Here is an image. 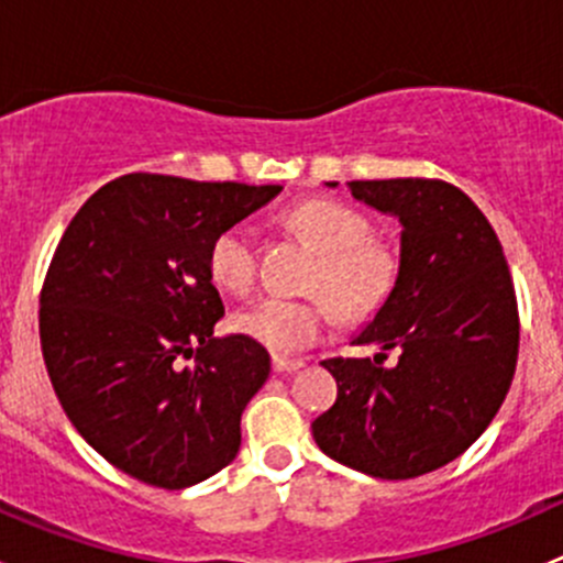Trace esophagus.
I'll return each instance as SVG.
<instances>
[{
	"label": "esophagus",
	"mask_w": 563,
	"mask_h": 563,
	"mask_svg": "<svg viewBox=\"0 0 563 563\" xmlns=\"http://www.w3.org/2000/svg\"><path fill=\"white\" fill-rule=\"evenodd\" d=\"M302 365H305L302 360H280V356H275V360H272V371L275 373H294V371H299Z\"/></svg>",
	"instance_id": "1"
}]
</instances>
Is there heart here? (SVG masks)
I'll return each instance as SVG.
<instances>
[{"label": "heart", "mask_w": 563, "mask_h": 563, "mask_svg": "<svg viewBox=\"0 0 563 563\" xmlns=\"http://www.w3.org/2000/svg\"><path fill=\"white\" fill-rule=\"evenodd\" d=\"M286 225L318 253L305 291L313 299L266 297L234 316V329L275 356H294L327 334L332 307L343 321H367L397 283L395 250L371 234L360 209L310 198L286 212ZM209 275L223 291L247 294L258 277V245L247 223H231L209 245Z\"/></svg>", "instance_id": "b5f03b06"}]
</instances>
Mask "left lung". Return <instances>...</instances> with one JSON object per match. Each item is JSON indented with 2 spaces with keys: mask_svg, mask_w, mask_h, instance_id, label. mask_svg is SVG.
Instances as JSON below:
<instances>
[{
  "mask_svg": "<svg viewBox=\"0 0 563 563\" xmlns=\"http://www.w3.org/2000/svg\"><path fill=\"white\" fill-rule=\"evenodd\" d=\"M349 187L400 218V272L354 340L382 354L321 362L338 400L313 439L362 474L413 479L463 455L501 408L518 365V297L496 231L460 187L422 176ZM389 350L398 362L384 368Z\"/></svg>",
  "mask_w": 563,
  "mask_h": 563,
  "instance_id": "obj_1",
  "label": "left lung"
}]
</instances>
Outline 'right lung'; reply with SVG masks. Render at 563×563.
Returning <instances> with one entry per match:
<instances>
[{"label": "right lung", "instance_id": "add662e5", "mask_svg": "<svg viewBox=\"0 0 563 563\" xmlns=\"http://www.w3.org/2000/svg\"><path fill=\"white\" fill-rule=\"evenodd\" d=\"M280 185L124 174L89 196L40 291V345L73 428L133 479L181 490L240 452V419L269 376L225 316L209 245Z\"/></svg>", "mask_w": 563, "mask_h": 563}]
</instances>
